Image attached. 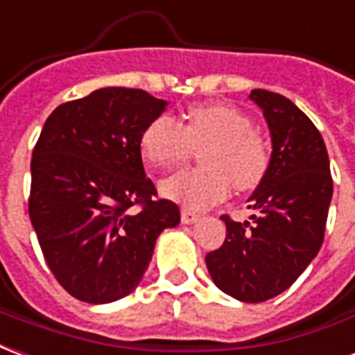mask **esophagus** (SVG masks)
I'll return each instance as SVG.
<instances>
[{
  "mask_svg": "<svg viewBox=\"0 0 355 355\" xmlns=\"http://www.w3.org/2000/svg\"><path fill=\"white\" fill-rule=\"evenodd\" d=\"M196 219H198V214H196V211H193V209H189V208L181 209V221H183L185 225L195 223Z\"/></svg>",
  "mask_w": 355,
  "mask_h": 355,
  "instance_id": "obj_1",
  "label": "esophagus"
}]
</instances>
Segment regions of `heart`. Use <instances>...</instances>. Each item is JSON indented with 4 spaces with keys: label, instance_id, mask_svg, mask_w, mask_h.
I'll return each mask as SVG.
<instances>
[{
    "label": "heart",
    "instance_id": "b5f03b06",
    "mask_svg": "<svg viewBox=\"0 0 355 355\" xmlns=\"http://www.w3.org/2000/svg\"><path fill=\"white\" fill-rule=\"evenodd\" d=\"M198 153L195 170H183L162 181L166 198L189 208H206L223 200L231 191H250L265 180L270 166V147L252 117L229 103L193 105L180 123L172 115H159L147 124L139 151L155 170H168Z\"/></svg>",
    "mask_w": 355,
    "mask_h": 355
}]
</instances>
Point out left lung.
<instances>
[{"label": "left lung", "instance_id": "left-lung-1", "mask_svg": "<svg viewBox=\"0 0 355 355\" xmlns=\"http://www.w3.org/2000/svg\"><path fill=\"white\" fill-rule=\"evenodd\" d=\"M250 98L270 128V166L250 196L253 221L221 216L227 238L206 255V266L221 291L263 302L286 291L320 252L333 178L322 134L291 100L261 89Z\"/></svg>", "mask_w": 355, "mask_h": 355}]
</instances>
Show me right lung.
<instances>
[{
    "label": "right lung",
    "mask_w": 355,
    "mask_h": 355,
    "mask_svg": "<svg viewBox=\"0 0 355 355\" xmlns=\"http://www.w3.org/2000/svg\"><path fill=\"white\" fill-rule=\"evenodd\" d=\"M164 107L146 90H94L58 105L33 147L30 221L51 272L79 301L126 297L160 232L180 223L178 204L157 198L139 151L141 132Z\"/></svg>",
    "instance_id": "obj_1"
}]
</instances>
